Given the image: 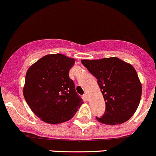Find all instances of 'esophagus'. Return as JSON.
I'll return each instance as SVG.
<instances>
[{
    "mask_svg": "<svg viewBox=\"0 0 156 156\" xmlns=\"http://www.w3.org/2000/svg\"><path fill=\"white\" fill-rule=\"evenodd\" d=\"M83 97L84 99L87 100V101L88 100V94H87V93H85V94H84L83 95Z\"/></svg>",
    "mask_w": 156,
    "mask_h": 156,
    "instance_id": "esophagus-1",
    "label": "esophagus"
}]
</instances>
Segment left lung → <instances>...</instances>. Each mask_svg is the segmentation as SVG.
I'll list each match as a JSON object with an SVG mask.
<instances>
[{"instance_id":"obj_1","label":"left lung","mask_w":156,"mask_h":156,"mask_svg":"<svg viewBox=\"0 0 156 156\" xmlns=\"http://www.w3.org/2000/svg\"><path fill=\"white\" fill-rule=\"evenodd\" d=\"M98 79L105 103V112L97 120L105 125H120L128 121L140 103L141 83L130 64L117 57L81 60Z\"/></svg>"}]
</instances>
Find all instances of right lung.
<instances>
[{
  "mask_svg": "<svg viewBox=\"0 0 156 156\" xmlns=\"http://www.w3.org/2000/svg\"><path fill=\"white\" fill-rule=\"evenodd\" d=\"M75 62L60 53L49 54L27 71L23 96L32 112L44 122L53 125L69 120L83 104L69 77Z\"/></svg>",
  "mask_w": 156,
  "mask_h": 156,
  "instance_id": "1",
  "label": "right lung"
}]
</instances>
